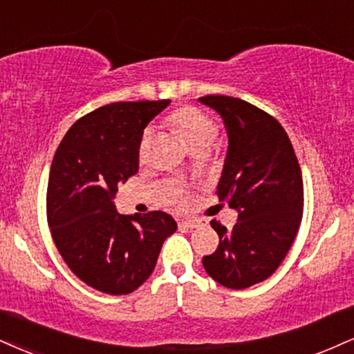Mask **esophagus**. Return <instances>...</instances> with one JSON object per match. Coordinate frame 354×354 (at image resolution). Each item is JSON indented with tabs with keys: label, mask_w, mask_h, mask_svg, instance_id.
I'll use <instances>...</instances> for the list:
<instances>
[{
	"label": "esophagus",
	"mask_w": 354,
	"mask_h": 354,
	"mask_svg": "<svg viewBox=\"0 0 354 354\" xmlns=\"http://www.w3.org/2000/svg\"><path fill=\"white\" fill-rule=\"evenodd\" d=\"M201 224H203L201 221H198V219L180 221V223H178V225H180V229H196V227H199V225H201Z\"/></svg>",
	"instance_id": "esophagus-1"
}]
</instances>
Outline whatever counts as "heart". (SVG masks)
Segmentation results:
<instances>
[{
  "mask_svg": "<svg viewBox=\"0 0 354 354\" xmlns=\"http://www.w3.org/2000/svg\"><path fill=\"white\" fill-rule=\"evenodd\" d=\"M169 122L188 148L201 142H214L216 135H218L216 123L194 107H183L176 110L169 118Z\"/></svg>",
  "mask_w": 354,
  "mask_h": 354,
  "instance_id": "1",
  "label": "heart"
}]
</instances>
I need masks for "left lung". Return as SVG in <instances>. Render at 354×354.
I'll use <instances>...</instances> for the list:
<instances>
[{"label":"left lung","mask_w":354,"mask_h":354,"mask_svg":"<svg viewBox=\"0 0 354 354\" xmlns=\"http://www.w3.org/2000/svg\"><path fill=\"white\" fill-rule=\"evenodd\" d=\"M199 102L224 122L227 153L218 194L237 211L232 231L211 221L219 245L203 257V266L218 283L242 290L279 269L299 232L301 169L290 138L269 113L227 95H206Z\"/></svg>","instance_id":"8db88e82"}]
</instances>
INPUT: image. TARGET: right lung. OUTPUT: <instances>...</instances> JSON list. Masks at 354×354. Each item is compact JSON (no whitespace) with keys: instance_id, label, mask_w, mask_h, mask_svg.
<instances>
[{"instance_id":"add662e5","label":"right lung","mask_w":354,"mask_h":354,"mask_svg":"<svg viewBox=\"0 0 354 354\" xmlns=\"http://www.w3.org/2000/svg\"><path fill=\"white\" fill-rule=\"evenodd\" d=\"M168 105L117 102L93 110L71 127L54 155L46 198L50 234L69 269L95 290H136L178 229L163 211L120 214L113 203L118 185L138 171L145 127Z\"/></svg>"}]
</instances>
